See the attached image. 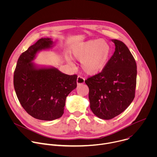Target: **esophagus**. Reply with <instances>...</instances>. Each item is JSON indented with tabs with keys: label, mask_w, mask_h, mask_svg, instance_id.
Returning <instances> with one entry per match:
<instances>
[{
	"label": "esophagus",
	"mask_w": 157,
	"mask_h": 157,
	"mask_svg": "<svg viewBox=\"0 0 157 157\" xmlns=\"http://www.w3.org/2000/svg\"><path fill=\"white\" fill-rule=\"evenodd\" d=\"M85 82V79L81 77V76H78V78H77V80H76V82H77V84L78 85H81V84H83Z\"/></svg>",
	"instance_id": "esophagus-1"
}]
</instances>
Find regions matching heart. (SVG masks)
Wrapping results in <instances>:
<instances>
[{
    "instance_id": "heart-1",
    "label": "heart",
    "mask_w": 157,
    "mask_h": 157,
    "mask_svg": "<svg viewBox=\"0 0 157 157\" xmlns=\"http://www.w3.org/2000/svg\"><path fill=\"white\" fill-rule=\"evenodd\" d=\"M111 48L105 40H91L75 44L72 48L73 57L81 61L82 71L87 75L95 76L105 68L110 59ZM67 61L73 64L72 59Z\"/></svg>"
}]
</instances>
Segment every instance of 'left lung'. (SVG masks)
Here are the masks:
<instances>
[{
    "label": "left lung",
    "mask_w": 157,
    "mask_h": 157,
    "mask_svg": "<svg viewBox=\"0 0 157 157\" xmlns=\"http://www.w3.org/2000/svg\"><path fill=\"white\" fill-rule=\"evenodd\" d=\"M115 52L101 73L85 81L90 108L98 117L109 120L124 112L135 98L137 64L122 41L112 39Z\"/></svg>",
    "instance_id": "8db88e82"
}]
</instances>
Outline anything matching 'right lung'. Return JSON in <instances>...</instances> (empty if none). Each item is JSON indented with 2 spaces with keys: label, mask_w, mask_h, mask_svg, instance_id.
I'll list each match as a JSON object with an SVG mask.
<instances>
[{
  "label": "right lung",
  "mask_w": 157,
  "mask_h": 157,
  "mask_svg": "<svg viewBox=\"0 0 157 157\" xmlns=\"http://www.w3.org/2000/svg\"><path fill=\"white\" fill-rule=\"evenodd\" d=\"M54 43L51 38L38 40L20 56L14 72V89L20 103L29 114L42 121L61 117L66 97L77 86V75L33 62L40 52L52 50Z\"/></svg>",
  "instance_id": "add662e5"
}]
</instances>
